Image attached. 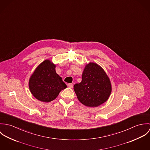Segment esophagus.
<instances>
[{"label": "esophagus", "instance_id": "esophagus-1", "mask_svg": "<svg viewBox=\"0 0 150 150\" xmlns=\"http://www.w3.org/2000/svg\"><path fill=\"white\" fill-rule=\"evenodd\" d=\"M67 86H68V87H69V88H72L73 87V84L69 83V84H67Z\"/></svg>", "mask_w": 150, "mask_h": 150}]
</instances>
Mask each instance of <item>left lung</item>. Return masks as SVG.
<instances>
[{
  "label": "left lung",
  "instance_id": "8db88e82",
  "mask_svg": "<svg viewBox=\"0 0 150 150\" xmlns=\"http://www.w3.org/2000/svg\"><path fill=\"white\" fill-rule=\"evenodd\" d=\"M74 90L82 104L87 107H98L107 101L111 85L102 67L90 62L85 67L81 82L74 85Z\"/></svg>",
  "mask_w": 150,
  "mask_h": 150
}]
</instances>
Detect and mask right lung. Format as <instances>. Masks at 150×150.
Returning <instances> with one entry per match:
<instances>
[{
	"instance_id": "right-lung-1",
	"label": "right lung",
	"mask_w": 150,
	"mask_h": 150,
	"mask_svg": "<svg viewBox=\"0 0 150 150\" xmlns=\"http://www.w3.org/2000/svg\"><path fill=\"white\" fill-rule=\"evenodd\" d=\"M55 67L50 60H45L38 66L29 79L30 91L40 101L50 102L54 100L67 87L56 73Z\"/></svg>"
}]
</instances>
